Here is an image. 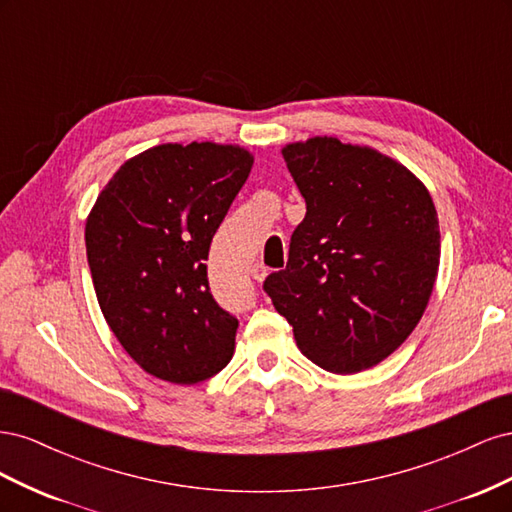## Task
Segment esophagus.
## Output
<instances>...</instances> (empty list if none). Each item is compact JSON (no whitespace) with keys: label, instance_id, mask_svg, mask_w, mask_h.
I'll return each instance as SVG.
<instances>
[{"label":"esophagus","instance_id":"esophagus-1","mask_svg":"<svg viewBox=\"0 0 512 512\" xmlns=\"http://www.w3.org/2000/svg\"><path fill=\"white\" fill-rule=\"evenodd\" d=\"M250 273H252V277H254L256 282H262V280H265V277H267V267L260 265V262H256V265H252Z\"/></svg>","mask_w":512,"mask_h":512}]
</instances>
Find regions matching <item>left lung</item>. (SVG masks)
Listing matches in <instances>:
<instances>
[{
  "label": "left lung",
  "mask_w": 512,
  "mask_h": 512,
  "mask_svg": "<svg viewBox=\"0 0 512 512\" xmlns=\"http://www.w3.org/2000/svg\"><path fill=\"white\" fill-rule=\"evenodd\" d=\"M237 145H158L123 164L85 226L108 327L147 374L196 384L235 352L239 320L209 290V245L250 175Z\"/></svg>",
  "instance_id": "8db88e82"
}]
</instances>
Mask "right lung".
Masks as SVG:
<instances>
[{
    "instance_id": "add662e5",
    "label": "right lung",
    "mask_w": 512,
    "mask_h": 512,
    "mask_svg": "<svg viewBox=\"0 0 512 512\" xmlns=\"http://www.w3.org/2000/svg\"><path fill=\"white\" fill-rule=\"evenodd\" d=\"M282 156L307 213L286 269L262 288L309 361L356 374L393 354L425 312L440 265L436 207L376 149L316 136Z\"/></svg>"
}]
</instances>
